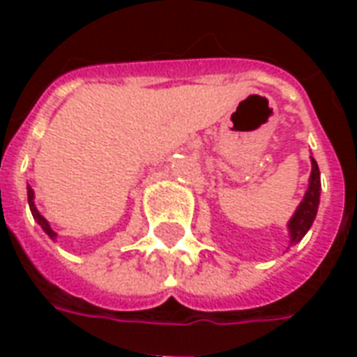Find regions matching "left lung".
<instances>
[{"label":"left lung","mask_w":357,"mask_h":357,"mask_svg":"<svg viewBox=\"0 0 357 357\" xmlns=\"http://www.w3.org/2000/svg\"><path fill=\"white\" fill-rule=\"evenodd\" d=\"M319 193H321V178H319V168L317 162L312 156V174H310V185L304 195V199L298 204L296 212L292 214L291 222H289V235H291V245L302 241L306 235L307 229L312 227L317 214V206H319Z\"/></svg>","instance_id":"left-lung-1"}]
</instances>
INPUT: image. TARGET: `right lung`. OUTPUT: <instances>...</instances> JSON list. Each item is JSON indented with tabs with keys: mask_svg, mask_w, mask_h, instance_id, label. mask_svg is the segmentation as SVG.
<instances>
[{
	"mask_svg": "<svg viewBox=\"0 0 357 357\" xmlns=\"http://www.w3.org/2000/svg\"><path fill=\"white\" fill-rule=\"evenodd\" d=\"M28 204H30V210H32V216H34L36 222L42 225V229L45 233H47V235H50L51 239H55V237H57V233L51 229V225L47 224V220H45V218H43L42 214H40V212H38V208H36V204H34V191H32V187H30V185H28Z\"/></svg>",
	"mask_w": 357,
	"mask_h": 357,
	"instance_id": "add662e5",
	"label": "right lung"
}]
</instances>
